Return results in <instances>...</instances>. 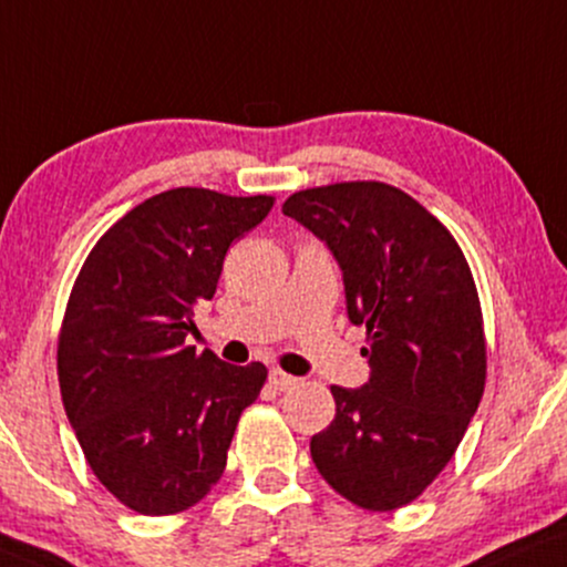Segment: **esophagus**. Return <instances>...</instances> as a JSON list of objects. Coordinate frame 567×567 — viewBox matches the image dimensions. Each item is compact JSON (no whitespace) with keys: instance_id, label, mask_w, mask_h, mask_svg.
<instances>
[{"instance_id":"esophagus-1","label":"esophagus","mask_w":567,"mask_h":567,"mask_svg":"<svg viewBox=\"0 0 567 567\" xmlns=\"http://www.w3.org/2000/svg\"><path fill=\"white\" fill-rule=\"evenodd\" d=\"M268 381H270V386H272V389H278V391L291 389V386H295V383H297L295 375L284 373L281 368H272V370H270V375H268Z\"/></svg>"}]
</instances>
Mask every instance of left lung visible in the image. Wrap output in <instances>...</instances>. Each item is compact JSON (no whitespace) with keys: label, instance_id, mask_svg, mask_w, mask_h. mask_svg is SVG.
Returning <instances> with one entry per match:
<instances>
[{"label":"left lung","instance_id":"obj_1","mask_svg":"<svg viewBox=\"0 0 567 567\" xmlns=\"http://www.w3.org/2000/svg\"><path fill=\"white\" fill-rule=\"evenodd\" d=\"M281 209L337 257L347 316L368 331L370 379L331 386L337 417L312 436V463L362 509L408 505L450 463L484 394V318L463 249L381 181L305 188Z\"/></svg>","mask_w":567,"mask_h":567}]
</instances>
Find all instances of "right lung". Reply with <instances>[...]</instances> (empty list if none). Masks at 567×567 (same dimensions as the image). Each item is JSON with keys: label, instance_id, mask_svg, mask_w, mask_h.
Returning <instances> with one entry per match:
<instances>
[{"label": "right lung", "instance_id": "right-lung-1", "mask_svg": "<svg viewBox=\"0 0 567 567\" xmlns=\"http://www.w3.org/2000/svg\"><path fill=\"white\" fill-rule=\"evenodd\" d=\"M272 197L181 186L125 213L89 251L58 344L62 404L86 463L142 515L188 509L218 484L262 362L228 365L186 347L230 241Z\"/></svg>", "mask_w": 567, "mask_h": 567}]
</instances>
